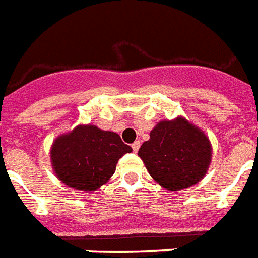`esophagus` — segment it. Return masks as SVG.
Returning a JSON list of instances; mask_svg holds the SVG:
<instances>
[{
	"label": "esophagus",
	"mask_w": 258,
	"mask_h": 258,
	"mask_svg": "<svg viewBox=\"0 0 258 258\" xmlns=\"http://www.w3.org/2000/svg\"><path fill=\"white\" fill-rule=\"evenodd\" d=\"M140 146H141V142H140V141H135L134 144L131 145V148H133V151L137 152V151H138V149H140Z\"/></svg>",
	"instance_id": "obj_1"
}]
</instances>
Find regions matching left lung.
Segmentation results:
<instances>
[{"label":"left lung","instance_id":"left-lung-1","mask_svg":"<svg viewBox=\"0 0 258 258\" xmlns=\"http://www.w3.org/2000/svg\"><path fill=\"white\" fill-rule=\"evenodd\" d=\"M138 156L157 184L170 192L190 188L205 177L211 160L207 135L186 118L159 121Z\"/></svg>","mask_w":258,"mask_h":258}]
</instances>
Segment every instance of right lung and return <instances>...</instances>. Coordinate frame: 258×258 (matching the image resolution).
Returning a JSON list of instances; mask_svg holds the SVG:
<instances>
[{
  "instance_id": "add662e5",
  "label": "right lung",
  "mask_w": 258,
  "mask_h": 258,
  "mask_svg": "<svg viewBox=\"0 0 258 258\" xmlns=\"http://www.w3.org/2000/svg\"><path fill=\"white\" fill-rule=\"evenodd\" d=\"M131 151L118 134L87 124L77 125L53 141L51 162L56 177L64 185L94 192L106 184L118 159Z\"/></svg>"
}]
</instances>
